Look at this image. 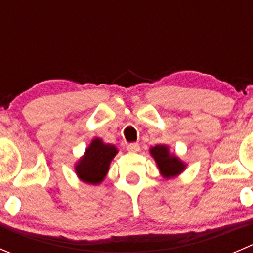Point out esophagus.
I'll list each match as a JSON object with an SVG mask.
<instances>
[{"mask_svg": "<svg viewBox=\"0 0 253 253\" xmlns=\"http://www.w3.org/2000/svg\"><path fill=\"white\" fill-rule=\"evenodd\" d=\"M127 149H128L129 152H138L139 144L138 143H129L128 146H127Z\"/></svg>", "mask_w": 253, "mask_h": 253, "instance_id": "esophagus-1", "label": "esophagus"}]
</instances>
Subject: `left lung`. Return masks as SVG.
<instances>
[{"mask_svg": "<svg viewBox=\"0 0 253 253\" xmlns=\"http://www.w3.org/2000/svg\"><path fill=\"white\" fill-rule=\"evenodd\" d=\"M149 152L164 178H173L179 175L185 169V164L175 154H171L166 144H157L152 147Z\"/></svg>", "mask_w": 253, "mask_h": 253, "instance_id": "1", "label": "left lung"}]
</instances>
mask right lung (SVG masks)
Wrapping results in <instances>:
<instances>
[{
  "mask_svg": "<svg viewBox=\"0 0 253 253\" xmlns=\"http://www.w3.org/2000/svg\"><path fill=\"white\" fill-rule=\"evenodd\" d=\"M116 154L117 148L114 144L104 143L100 138L92 139L85 154L75 166V171L80 180L89 184L101 183Z\"/></svg>",
  "mask_w": 253,
  "mask_h": 253,
  "instance_id": "right-lung-1",
  "label": "right lung"
}]
</instances>
